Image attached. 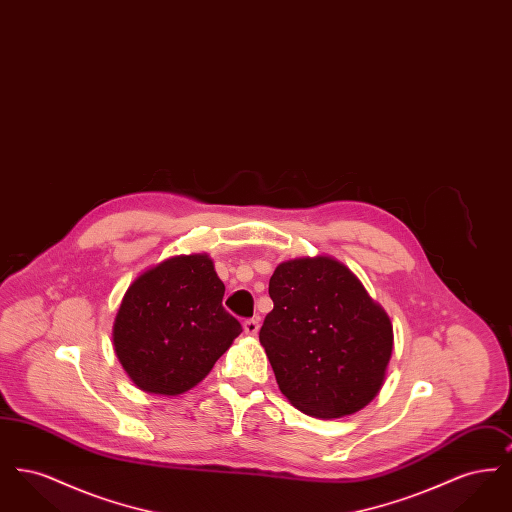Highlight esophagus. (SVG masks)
<instances>
[{
    "mask_svg": "<svg viewBox=\"0 0 512 512\" xmlns=\"http://www.w3.org/2000/svg\"><path fill=\"white\" fill-rule=\"evenodd\" d=\"M244 330L247 336H257L259 332V322L255 318H247L244 322Z\"/></svg>",
    "mask_w": 512,
    "mask_h": 512,
    "instance_id": "obj_1",
    "label": "esophagus"
}]
</instances>
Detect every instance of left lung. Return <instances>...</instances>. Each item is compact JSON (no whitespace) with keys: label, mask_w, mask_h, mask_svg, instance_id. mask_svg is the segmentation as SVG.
<instances>
[{"label":"left lung","mask_w":512,"mask_h":512,"mask_svg":"<svg viewBox=\"0 0 512 512\" xmlns=\"http://www.w3.org/2000/svg\"><path fill=\"white\" fill-rule=\"evenodd\" d=\"M274 309L259 340L293 407L338 418L368 405L393 349L388 315L347 267L330 257L278 265L268 282Z\"/></svg>","instance_id":"obj_1"}]
</instances>
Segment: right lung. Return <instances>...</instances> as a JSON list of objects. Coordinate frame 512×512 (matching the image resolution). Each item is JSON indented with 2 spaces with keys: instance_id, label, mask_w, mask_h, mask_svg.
I'll list each match as a JSON object with an SVG mask.
<instances>
[{
  "instance_id": "right-lung-1",
  "label": "right lung",
  "mask_w": 512,
  "mask_h": 512,
  "mask_svg": "<svg viewBox=\"0 0 512 512\" xmlns=\"http://www.w3.org/2000/svg\"><path fill=\"white\" fill-rule=\"evenodd\" d=\"M224 284L207 255L149 268L122 297L113 341L140 390L178 395L199 384L242 334L222 307Z\"/></svg>"
}]
</instances>
